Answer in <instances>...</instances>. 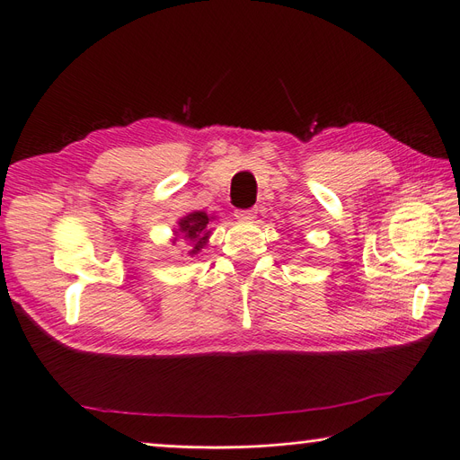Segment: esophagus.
Returning <instances> with one entry per match:
<instances>
[{"mask_svg": "<svg viewBox=\"0 0 460 460\" xmlns=\"http://www.w3.org/2000/svg\"><path fill=\"white\" fill-rule=\"evenodd\" d=\"M257 217V208L253 207V208H238V211H235V218H240V220H253Z\"/></svg>", "mask_w": 460, "mask_h": 460, "instance_id": "esophagus-1", "label": "esophagus"}]
</instances>
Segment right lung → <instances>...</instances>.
I'll return each mask as SVG.
<instances>
[{
  "instance_id": "right-lung-1",
  "label": "right lung",
  "mask_w": 460,
  "mask_h": 460,
  "mask_svg": "<svg viewBox=\"0 0 460 460\" xmlns=\"http://www.w3.org/2000/svg\"><path fill=\"white\" fill-rule=\"evenodd\" d=\"M215 220L213 215H207L205 211H191L186 217L178 218V225L172 230L174 238L172 243L184 240L188 245V255H198L201 249L208 243L213 228L211 222Z\"/></svg>"
}]
</instances>
